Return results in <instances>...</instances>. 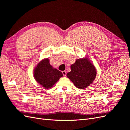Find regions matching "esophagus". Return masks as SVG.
Listing matches in <instances>:
<instances>
[{
	"label": "esophagus",
	"instance_id": "esophagus-1",
	"mask_svg": "<svg viewBox=\"0 0 130 130\" xmlns=\"http://www.w3.org/2000/svg\"><path fill=\"white\" fill-rule=\"evenodd\" d=\"M62 74H63V76H66L67 72L66 71H62Z\"/></svg>",
	"mask_w": 130,
	"mask_h": 130
}]
</instances>
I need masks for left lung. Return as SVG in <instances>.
<instances>
[{
  "label": "left lung",
  "mask_w": 130,
  "mask_h": 130,
  "mask_svg": "<svg viewBox=\"0 0 130 130\" xmlns=\"http://www.w3.org/2000/svg\"><path fill=\"white\" fill-rule=\"evenodd\" d=\"M71 71L67 74L70 80L78 88L85 89L91 84L96 75V70L87 57L77 59L70 66Z\"/></svg>",
  "instance_id": "8db88e82"
}]
</instances>
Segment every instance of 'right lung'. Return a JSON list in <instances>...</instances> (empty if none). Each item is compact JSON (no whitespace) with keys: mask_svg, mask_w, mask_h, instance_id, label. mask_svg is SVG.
<instances>
[{"mask_svg":"<svg viewBox=\"0 0 130 130\" xmlns=\"http://www.w3.org/2000/svg\"><path fill=\"white\" fill-rule=\"evenodd\" d=\"M35 79L44 88L52 87L63 76L61 72L50 65L49 60L44 58L38 63L34 70Z\"/></svg>","mask_w":130,"mask_h":130,"instance_id":"right-lung-1","label":"right lung"}]
</instances>
